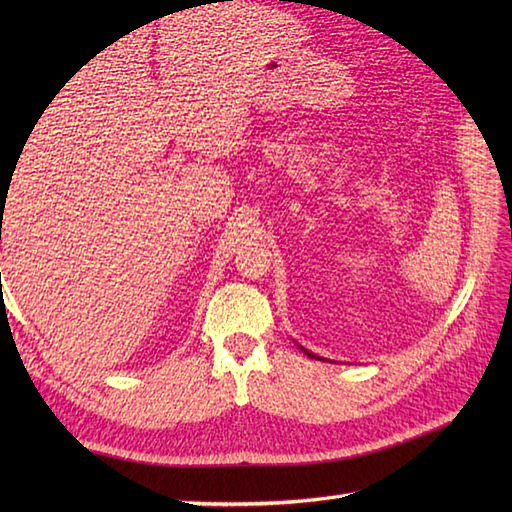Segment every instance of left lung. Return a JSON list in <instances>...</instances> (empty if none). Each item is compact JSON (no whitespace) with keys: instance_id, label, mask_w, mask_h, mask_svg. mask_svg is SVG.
<instances>
[{"instance_id":"obj_1","label":"left lung","mask_w":512,"mask_h":512,"mask_svg":"<svg viewBox=\"0 0 512 512\" xmlns=\"http://www.w3.org/2000/svg\"><path fill=\"white\" fill-rule=\"evenodd\" d=\"M301 350H303V347H301ZM303 352H306L310 358H317V356H314V354H312V352H308V350H303Z\"/></svg>"}]
</instances>
